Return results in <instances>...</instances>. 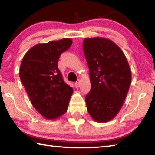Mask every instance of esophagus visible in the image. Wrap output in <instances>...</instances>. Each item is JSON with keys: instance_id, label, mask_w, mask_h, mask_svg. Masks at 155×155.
<instances>
[{"instance_id": "esophagus-1", "label": "esophagus", "mask_w": 155, "mask_h": 155, "mask_svg": "<svg viewBox=\"0 0 155 155\" xmlns=\"http://www.w3.org/2000/svg\"><path fill=\"white\" fill-rule=\"evenodd\" d=\"M80 80H78L77 81V82H76L75 83V86H76V87H79V85H80Z\"/></svg>"}]
</instances>
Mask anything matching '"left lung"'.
I'll use <instances>...</instances> for the list:
<instances>
[{
    "mask_svg": "<svg viewBox=\"0 0 155 155\" xmlns=\"http://www.w3.org/2000/svg\"><path fill=\"white\" fill-rule=\"evenodd\" d=\"M83 48L91 85L85 96L88 113L96 122L110 121L121 109L129 90V65L120 47L109 39L85 38Z\"/></svg>",
    "mask_w": 155,
    "mask_h": 155,
    "instance_id": "1",
    "label": "left lung"
}]
</instances>
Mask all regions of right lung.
<instances>
[{
    "instance_id": "right-lung-1",
    "label": "right lung",
    "mask_w": 155,
    "mask_h": 155,
    "mask_svg": "<svg viewBox=\"0 0 155 155\" xmlns=\"http://www.w3.org/2000/svg\"><path fill=\"white\" fill-rule=\"evenodd\" d=\"M72 44L70 38L38 44L21 63L20 80L32 105L46 119H56L67 111L73 89L64 81L58 61Z\"/></svg>"
}]
</instances>
